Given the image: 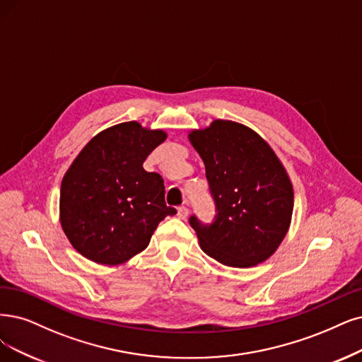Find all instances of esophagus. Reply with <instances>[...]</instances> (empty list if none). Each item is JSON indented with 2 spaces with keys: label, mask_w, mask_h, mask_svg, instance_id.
I'll use <instances>...</instances> for the list:
<instances>
[{
  "label": "esophagus",
  "mask_w": 362,
  "mask_h": 362,
  "mask_svg": "<svg viewBox=\"0 0 362 362\" xmlns=\"http://www.w3.org/2000/svg\"><path fill=\"white\" fill-rule=\"evenodd\" d=\"M188 215H189V210H188V207H186V206H180L177 209V216L180 219H186V218H188Z\"/></svg>",
  "instance_id": "obj_1"
}]
</instances>
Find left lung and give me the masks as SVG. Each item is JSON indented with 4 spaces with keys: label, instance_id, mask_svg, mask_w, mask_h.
I'll return each mask as SVG.
<instances>
[{
    "label": "left lung",
    "instance_id": "1",
    "mask_svg": "<svg viewBox=\"0 0 362 362\" xmlns=\"http://www.w3.org/2000/svg\"><path fill=\"white\" fill-rule=\"evenodd\" d=\"M216 204L210 225L191 216L199 246L218 262L247 269L269 259L285 238L293 210L288 173L259 134L233 120L192 129Z\"/></svg>",
    "mask_w": 362,
    "mask_h": 362
}]
</instances>
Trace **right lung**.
<instances>
[{"label": "right lung", "instance_id": "add662e5", "mask_svg": "<svg viewBox=\"0 0 362 362\" xmlns=\"http://www.w3.org/2000/svg\"><path fill=\"white\" fill-rule=\"evenodd\" d=\"M167 139L163 129L136 120L98 132L73 160L61 183L59 221L73 247L104 265L143 252L158 223L176 215L165 204V186L144 159Z\"/></svg>", "mask_w": 362, "mask_h": 362}]
</instances>
